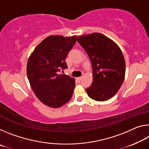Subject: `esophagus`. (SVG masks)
Segmentation results:
<instances>
[{"mask_svg":"<svg viewBox=\"0 0 149 149\" xmlns=\"http://www.w3.org/2000/svg\"><path fill=\"white\" fill-rule=\"evenodd\" d=\"M77 79L78 80V81H81L82 80V77H79L77 78Z\"/></svg>","mask_w":149,"mask_h":149,"instance_id":"esophagus-1","label":"esophagus"}]
</instances>
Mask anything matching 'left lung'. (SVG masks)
Instances as JSON below:
<instances>
[{"label": "left lung", "instance_id": "left-lung-1", "mask_svg": "<svg viewBox=\"0 0 149 149\" xmlns=\"http://www.w3.org/2000/svg\"><path fill=\"white\" fill-rule=\"evenodd\" d=\"M89 56L93 67V82L86 89L89 97L106 101L116 94L123 84L125 62L120 48L106 35L93 33L77 37Z\"/></svg>", "mask_w": 149, "mask_h": 149}]
</instances>
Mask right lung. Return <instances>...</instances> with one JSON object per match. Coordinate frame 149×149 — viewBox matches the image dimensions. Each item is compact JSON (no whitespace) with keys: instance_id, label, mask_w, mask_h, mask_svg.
I'll return each instance as SVG.
<instances>
[{"instance_id":"obj_1","label":"right lung","mask_w":149,"mask_h":149,"mask_svg":"<svg viewBox=\"0 0 149 149\" xmlns=\"http://www.w3.org/2000/svg\"><path fill=\"white\" fill-rule=\"evenodd\" d=\"M76 39V35H50L35 47L27 60L30 86L37 99L47 107H61L72 97L75 79L57 72L68 68L65 60Z\"/></svg>"}]
</instances>
